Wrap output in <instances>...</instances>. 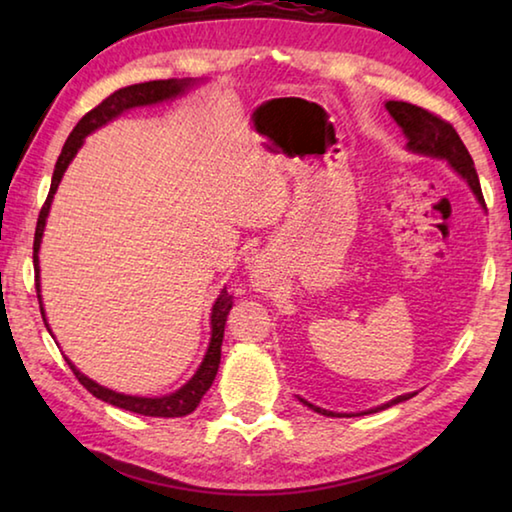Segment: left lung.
<instances>
[{
	"mask_svg": "<svg viewBox=\"0 0 512 512\" xmlns=\"http://www.w3.org/2000/svg\"><path fill=\"white\" fill-rule=\"evenodd\" d=\"M386 108H388V112H391L397 124L402 126L406 140H409L411 151L447 160L467 180V185L472 187V192L476 194V198H479V203L485 205L479 176H476V169L472 162V155L467 153L463 140L456 133V128L449 124L447 119L438 117L436 112H429V110L413 106V103H406V101H388ZM409 397H413V395H400V397H395L393 402L379 406V409H386V406L404 402V400H409ZM300 402L307 404L311 411H316L320 415H336L332 411H325V409H320V406L305 402L302 397H300ZM379 409H375V411H379Z\"/></svg>",
	"mask_w": 512,
	"mask_h": 512,
	"instance_id": "8db88e82",
	"label": "left lung"
}]
</instances>
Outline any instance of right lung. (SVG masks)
Wrapping results in <instances>:
<instances>
[{"label": "right lung", "instance_id": "1", "mask_svg": "<svg viewBox=\"0 0 512 512\" xmlns=\"http://www.w3.org/2000/svg\"><path fill=\"white\" fill-rule=\"evenodd\" d=\"M189 85V81H149V83H135L128 85V88H121L117 92H112L110 97L103 99L97 108H92L88 115H83L79 124L74 126V131L69 133L67 142L63 146V151L58 155L56 169H54V178H51V187L47 194V201L42 205V210L38 214V225H36V237H33V268H36V291H38V302H40V314L42 320H45V309H42V298H40V280H38V250H40V239L42 232H45V221L51 207V198H54L60 178L67 169V164L72 162L76 151L81 149V144L85 137H88L92 131H97L99 126L108 124L110 119H115L121 112L135 106H151V103H158L164 99L176 97V94L183 92ZM232 309V296L228 291H221V296L216 298L214 307H212V341L210 348H207L205 359L201 363V368L196 370V375L187 381V384L180 388V391L164 395V397H135V395H121L110 391V388H103L99 384H94L92 379H88L83 372L76 370L72 366V361L67 359L69 368L76 375V379L88 388V391L99 397V400L108 402L112 406H119V409L140 413V415H151V418H183V415L192 413L198 404H201L203 395L210 391L212 381L216 377V370H219L221 363V343H223V329H225V318H228V311Z\"/></svg>", "mask_w": 512, "mask_h": 512}]
</instances>
